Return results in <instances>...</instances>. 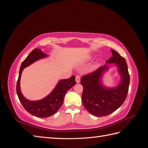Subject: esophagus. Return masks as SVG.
Masks as SVG:
<instances>
[{"label":"esophagus","instance_id":"34e87169","mask_svg":"<svg viewBox=\"0 0 148 148\" xmlns=\"http://www.w3.org/2000/svg\"><path fill=\"white\" fill-rule=\"evenodd\" d=\"M75 80H76V82H77V83H79L80 82V77H79V76H77V77H76Z\"/></svg>","mask_w":148,"mask_h":148}]
</instances>
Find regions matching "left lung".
I'll return each instance as SVG.
<instances>
[{
  "instance_id": "left-lung-1",
  "label": "left lung",
  "mask_w": 148,
  "mask_h": 148,
  "mask_svg": "<svg viewBox=\"0 0 148 148\" xmlns=\"http://www.w3.org/2000/svg\"><path fill=\"white\" fill-rule=\"evenodd\" d=\"M112 53V56L106 63H115L118 66L122 80L117 87L106 88L102 85L100 79L103 72L108 69L106 65L99 67L81 78L83 106L89 113L98 117L108 115L119 108L126 99L128 92L130 75L127 62L113 49Z\"/></svg>"
}]
</instances>
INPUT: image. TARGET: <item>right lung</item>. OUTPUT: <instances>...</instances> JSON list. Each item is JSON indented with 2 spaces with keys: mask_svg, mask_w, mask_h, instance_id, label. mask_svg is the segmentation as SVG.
I'll return each instance as SVG.
<instances>
[{
  "mask_svg": "<svg viewBox=\"0 0 148 148\" xmlns=\"http://www.w3.org/2000/svg\"><path fill=\"white\" fill-rule=\"evenodd\" d=\"M46 56L47 55L39 49H34L31 51L28 56L22 62L16 83L17 95L25 109L35 117L41 118L51 117L56 114L63 104L66 92L76 84L75 77L73 75L68 79L60 80L51 93L44 99L37 101H31L26 99L20 91V81L22 71L24 68L35 61Z\"/></svg>",
  "mask_w": 148,
  "mask_h": 148,
  "instance_id": "right-lung-1",
  "label": "right lung"
}]
</instances>
